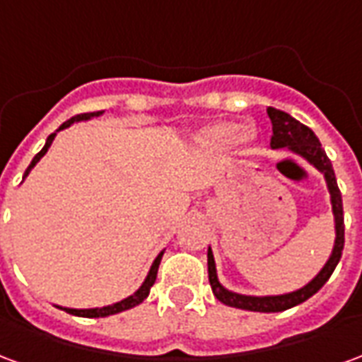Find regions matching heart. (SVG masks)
I'll return each mask as SVG.
<instances>
[{
	"mask_svg": "<svg viewBox=\"0 0 362 362\" xmlns=\"http://www.w3.org/2000/svg\"><path fill=\"white\" fill-rule=\"evenodd\" d=\"M256 139V132L236 122H215L202 132V141L209 147L227 149L230 145H250Z\"/></svg>",
	"mask_w": 362,
	"mask_h": 362,
	"instance_id": "1",
	"label": "heart"
}]
</instances>
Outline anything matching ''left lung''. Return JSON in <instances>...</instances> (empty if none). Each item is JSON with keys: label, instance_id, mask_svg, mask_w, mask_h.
<instances>
[{"label": "left lung", "instance_id": "8db88e82", "mask_svg": "<svg viewBox=\"0 0 362 362\" xmlns=\"http://www.w3.org/2000/svg\"><path fill=\"white\" fill-rule=\"evenodd\" d=\"M267 116L272 119V149H288L300 155L304 160H308L314 168H318L320 173L326 178L327 189H329V197H332V211H334L335 219V243L332 256L326 262V266L320 269V273L306 283L303 288L293 291V293H285V295H267V296H254V295H240V293H233L219 283L217 279V269H215V259H213L211 248L207 250V272H209V285L213 288V295L219 298L221 303L227 306H235V308H243V310L252 312H283L287 308H293L296 304L304 303L306 298L316 295L320 288L326 285L329 275L334 273L335 266L339 264L343 252V244H345V225H343V204H341V192L337 188V180H335L334 166L332 160L327 158L326 151L322 149L318 137L314 135L310 127L300 124L298 119L288 116L287 112L277 110V108H267Z\"/></svg>", "mask_w": 362, "mask_h": 362}]
</instances>
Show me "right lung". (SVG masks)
Segmentation results:
<instances>
[{"mask_svg":"<svg viewBox=\"0 0 362 362\" xmlns=\"http://www.w3.org/2000/svg\"><path fill=\"white\" fill-rule=\"evenodd\" d=\"M103 114V110L100 112H89V114H77V116H74L71 119H67V122H64L62 126H59V129H66V127H69L71 124H75V122H81V119H90L93 116H100ZM58 129V132H59ZM56 132V134H58ZM56 134H50L48 135V139H46V145L42 147V151L36 155L35 158H33V163L28 165V168L25 170V176L23 178H27V174L35 168V165L40 160V158L46 155V151L50 149L52 141H54V137H56ZM163 254L165 252H160L157 258H155V262H153V266H151L149 273H147V277H145V281H143V285L137 291H135L134 295H129L127 298H124V300H119V303H114V304H108V306H100V308H64L66 312H69V314H74V316H83V318H104V316H112V314H118V312H124V310H129V308H134V306H137V304H141L147 296H149V291L151 287H153V283H155V279H157V272H158V264H160V258H163ZM62 308V306H59Z\"/></svg>","mask_w":362,"mask_h":362,"instance_id":"right-lung-1","label":"right lung"}]
</instances>
